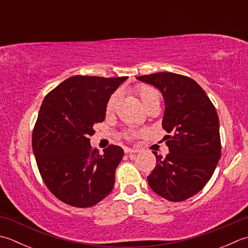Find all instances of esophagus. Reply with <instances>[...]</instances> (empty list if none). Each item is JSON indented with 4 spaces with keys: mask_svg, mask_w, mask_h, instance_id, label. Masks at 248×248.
<instances>
[{
    "mask_svg": "<svg viewBox=\"0 0 248 248\" xmlns=\"http://www.w3.org/2000/svg\"><path fill=\"white\" fill-rule=\"evenodd\" d=\"M124 153L127 154V155H133V154H135V153H138V150L132 149V148H125V149H124Z\"/></svg>",
    "mask_w": 248,
    "mask_h": 248,
    "instance_id": "esophagus-1",
    "label": "esophagus"
}]
</instances>
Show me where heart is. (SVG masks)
Instances as JSON below:
<instances>
[{
  "label": "heart",
  "instance_id": "heart-1",
  "mask_svg": "<svg viewBox=\"0 0 248 248\" xmlns=\"http://www.w3.org/2000/svg\"><path fill=\"white\" fill-rule=\"evenodd\" d=\"M135 92H137V94L139 95V98L142 102V104L144 108H146V106L150 105L152 103H155V102H159V93L156 89H154L153 87L147 86V85H138L135 87ZM120 99V93L119 92H115V93L111 94L109 96V99L108 101V103H106V108H105V111L106 114H113L115 109H116V106H117L118 102ZM139 134L138 131L135 130H129L127 132L124 133V137L125 138H133V137H137Z\"/></svg>",
  "mask_w": 248,
  "mask_h": 248
}]
</instances>
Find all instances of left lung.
Returning a JSON list of instances; mask_svg holds the SVG:
<instances>
[{"mask_svg":"<svg viewBox=\"0 0 248 248\" xmlns=\"http://www.w3.org/2000/svg\"><path fill=\"white\" fill-rule=\"evenodd\" d=\"M137 78L161 91L166 109L162 128L170 153L153 152L156 167L147 176L157 195L172 202L195 196L210 181L221 156L219 119L206 92L190 77L171 72Z\"/></svg>","mask_w":248,"mask_h":248,"instance_id":"8db88e82","label":"left lung"}]
</instances>
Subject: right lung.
<instances>
[{
  "label": "right lung",
  "mask_w": 248,
  "mask_h": 248,
  "mask_svg": "<svg viewBox=\"0 0 248 248\" xmlns=\"http://www.w3.org/2000/svg\"><path fill=\"white\" fill-rule=\"evenodd\" d=\"M127 78L72 76L43 101L33 129V153L45 185L66 204L93 206L113 190L124 149L109 145L100 155L89 138L93 124L105 119L109 96Z\"/></svg>",
  "instance_id": "1"
}]
</instances>
